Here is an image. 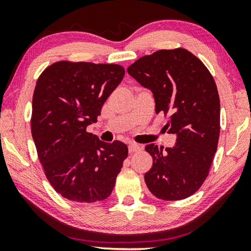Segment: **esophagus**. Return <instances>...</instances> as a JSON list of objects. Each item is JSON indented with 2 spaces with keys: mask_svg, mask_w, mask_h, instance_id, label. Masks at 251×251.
<instances>
[{
  "mask_svg": "<svg viewBox=\"0 0 251 251\" xmlns=\"http://www.w3.org/2000/svg\"><path fill=\"white\" fill-rule=\"evenodd\" d=\"M141 151V146L137 145V144H130L128 146V151L129 154H134V152Z\"/></svg>",
  "mask_w": 251,
  "mask_h": 251,
  "instance_id": "1",
  "label": "esophagus"
}]
</instances>
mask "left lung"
<instances>
[{"label":"left lung","instance_id":"obj_1","mask_svg":"<svg viewBox=\"0 0 251 251\" xmlns=\"http://www.w3.org/2000/svg\"><path fill=\"white\" fill-rule=\"evenodd\" d=\"M127 72L154 94L156 114L177 136L173 148L145 150L152 167L145 174L150 192L163 201H180L201 188L209 174L220 133V100L205 64L185 49L160 50L133 63Z\"/></svg>","mask_w":251,"mask_h":251}]
</instances>
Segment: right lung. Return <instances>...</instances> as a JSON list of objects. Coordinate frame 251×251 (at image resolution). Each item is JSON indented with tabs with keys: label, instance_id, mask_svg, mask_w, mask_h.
Segmentation results:
<instances>
[{
	"label": "right lung",
	"instance_id": "1",
	"mask_svg": "<svg viewBox=\"0 0 251 251\" xmlns=\"http://www.w3.org/2000/svg\"><path fill=\"white\" fill-rule=\"evenodd\" d=\"M125 75L118 64L59 61L37 78L31 130L37 156L55 192L75 202L104 201L127 158L124 143L86 131Z\"/></svg>",
	"mask_w": 251,
	"mask_h": 251
}]
</instances>
